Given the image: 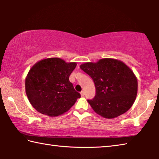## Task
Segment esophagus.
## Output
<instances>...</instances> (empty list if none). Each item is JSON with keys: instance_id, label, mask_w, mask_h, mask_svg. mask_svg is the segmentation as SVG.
Wrapping results in <instances>:
<instances>
[{"instance_id": "obj_1", "label": "esophagus", "mask_w": 159, "mask_h": 159, "mask_svg": "<svg viewBox=\"0 0 159 159\" xmlns=\"http://www.w3.org/2000/svg\"><path fill=\"white\" fill-rule=\"evenodd\" d=\"M84 95H85V92L84 91H81V92H80V95L81 96H84Z\"/></svg>"}]
</instances>
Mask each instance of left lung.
Listing matches in <instances>:
<instances>
[{
    "mask_svg": "<svg viewBox=\"0 0 159 159\" xmlns=\"http://www.w3.org/2000/svg\"><path fill=\"white\" fill-rule=\"evenodd\" d=\"M80 68L95 83V97L88 102L98 115L111 119L133 106L138 94V79L124 62L104 58L97 62L83 63Z\"/></svg>",
    "mask_w": 159,
    "mask_h": 159,
    "instance_id": "1",
    "label": "left lung"
}]
</instances>
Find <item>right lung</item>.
Wrapping results in <instances>:
<instances>
[{"label":"right lung","mask_w":159,"mask_h":159,"mask_svg":"<svg viewBox=\"0 0 159 159\" xmlns=\"http://www.w3.org/2000/svg\"><path fill=\"white\" fill-rule=\"evenodd\" d=\"M76 65V62L50 57L32 66L25 79V90L37 111L50 117L58 116L69 111L80 98L69 80Z\"/></svg>","instance_id":"1"}]
</instances>
